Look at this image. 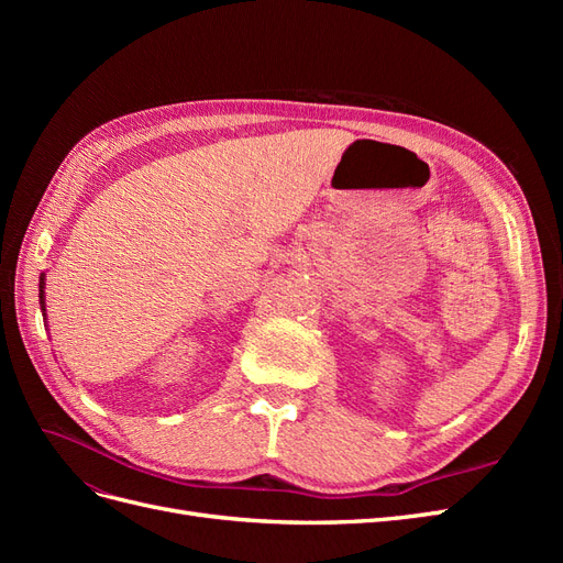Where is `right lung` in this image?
<instances>
[{
    "instance_id": "add662e5",
    "label": "right lung",
    "mask_w": 563,
    "mask_h": 563,
    "mask_svg": "<svg viewBox=\"0 0 563 563\" xmlns=\"http://www.w3.org/2000/svg\"><path fill=\"white\" fill-rule=\"evenodd\" d=\"M40 302H42V310H44V277L40 279Z\"/></svg>"
}]
</instances>
